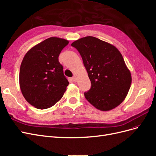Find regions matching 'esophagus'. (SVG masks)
Returning <instances> with one entry per match:
<instances>
[{
    "label": "esophagus",
    "mask_w": 156,
    "mask_h": 156,
    "mask_svg": "<svg viewBox=\"0 0 156 156\" xmlns=\"http://www.w3.org/2000/svg\"><path fill=\"white\" fill-rule=\"evenodd\" d=\"M72 81H73V82H76V77H75V76H73V77L72 78Z\"/></svg>",
    "instance_id": "obj_1"
}]
</instances>
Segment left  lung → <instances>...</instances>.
Wrapping results in <instances>:
<instances>
[{"label":"left lung","instance_id":"obj_1","mask_svg":"<svg viewBox=\"0 0 156 156\" xmlns=\"http://www.w3.org/2000/svg\"><path fill=\"white\" fill-rule=\"evenodd\" d=\"M81 55L90 89L87 100L99 110L112 109L124 101L131 84V75L122 55L114 45L93 36H87L72 44Z\"/></svg>","mask_w":156,"mask_h":156}]
</instances>
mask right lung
<instances>
[{
    "label": "right lung",
    "instance_id": "right-lung-1",
    "mask_svg": "<svg viewBox=\"0 0 156 156\" xmlns=\"http://www.w3.org/2000/svg\"><path fill=\"white\" fill-rule=\"evenodd\" d=\"M69 43L51 37L33 47L25 55L20 71L21 90L25 100L39 109L53 106L69 84L58 56Z\"/></svg>",
    "mask_w": 156,
    "mask_h": 156
}]
</instances>
